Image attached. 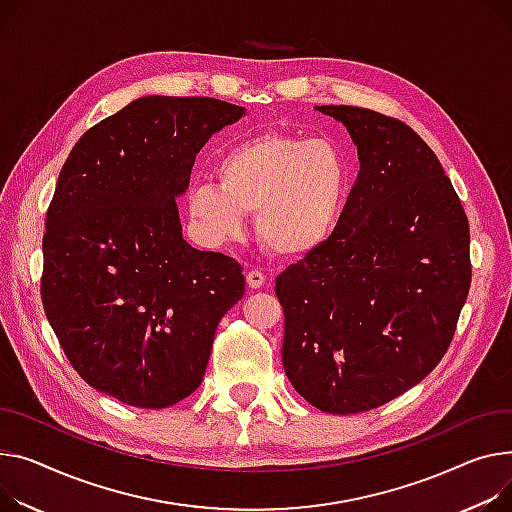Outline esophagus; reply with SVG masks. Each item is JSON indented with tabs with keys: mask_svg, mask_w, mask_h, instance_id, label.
<instances>
[{
	"mask_svg": "<svg viewBox=\"0 0 512 512\" xmlns=\"http://www.w3.org/2000/svg\"><path fill=\"white\" fill-rule=\"evenodd\" d=\"M265 282H267V278H265L263 271H259V269H251V271H247V284H249V288H253V290L263 288V286H265Z\"/></svg>",
	"mask_w": 512,
	"mask_h": 512,
	"instance_id": "1",
	"label": "esophagus"
}]
</instances>
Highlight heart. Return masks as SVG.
<instances>
[{
	"mask_svg": "<svg viewBox=\"0 0 512 512\" xmlns=\"http://www.w3.org/2000/svg\"><path fill=\"white\" fill-rule=\"evenodd\" d=\"M214 181L187 193V216L201 238L222 245L255 214L259 243L284 259L321 249L346 212L350 166L335 144L288 133H259L230 146Z\"/></svg>",
	"mask_w": 512,
	"mask_h": 512,
	"instance_id": "obj_1",
	"label": "heart"
}]
</instances>
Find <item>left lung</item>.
<instances>
[{
    "label": "left lung",
    "instance_id": "1",
    "mask_svg": "<svg viewBox=\"0 0 512 512\" xmlns=\"http://www.w3.org/2000/svg\"><path fill=\"white\" fill-rule=\"evenodd\" d=\"M360 173L329 241L284 269L282 362L327 414L374 410L447 354L471 284L469 222L420 135L383 113L329 105Z\"/></svg>",
    "mask_w": 512,
    "mask_h": 512
}]
</instances>
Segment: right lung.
Instances as JSON below:
<instances>
[{
    "label": "right lung",
    "mask_w": 512,
    "mask_h": 512,
    "mask_svg": "<svg viewBox=\"0 0 512 512\" xmlns=\"http://www.w3.org/2000/svg\"><path fill=\"white\" fill-rule=\"evenodd\" d=\"M243 115L208 96H144L67 156L47 210L41 296L96 391L162 410L199 387L245 276L232 257L185 241L175 197L212 133Z\"/></svg>",
    "instance_id": "1"
}]
</instances>
